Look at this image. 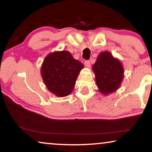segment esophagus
<instances>
[{"instance_id": "obj_1", "label": "esophagus", "mask_w": 152, "mask_h": 152, "mask_svg": "<svg viewBox=\"0 0 152 152\" xmlns=\"http://www.w3.org/2000/svg\"><path fill=\"white\" fill-rule=\"evenodd\" d=\"M84 64H85V67H88V68L90 67L91 63H90V61H88V60H87V61H85Z\"/></svg>"}]
</instances>
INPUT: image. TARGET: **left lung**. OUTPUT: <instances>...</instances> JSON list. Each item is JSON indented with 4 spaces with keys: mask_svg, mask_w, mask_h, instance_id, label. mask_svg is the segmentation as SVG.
I'll list each match as a JSON object with an SVG mask.
<instances>
[{
    "mask_svg": "<svg viewBox=\"0 0 152 152\" xmlns=\"http://www.w3.org/2000/svg\"><path fill=\"white\" fill-rule=\"evenodd\" d=\"M92 69L96 74V85L102 94H107L118 89L123 78L121 62L108 52L100 53Z\"/></svg>",
    "mask_w": 152,
    "mask_h": 152,
    "instance_id": "8db88e82",
    "label": "left lung"
}]
</instances>
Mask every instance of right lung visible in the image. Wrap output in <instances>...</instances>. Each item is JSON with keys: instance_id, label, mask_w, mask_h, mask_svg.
Instances as JSON below:
<instances>
[{"instance_id": "add662e5", "label": "right lung", "mask_w": 152, "mask_h": 152, "mask_svg": "<svg viewBox=\"0 0 152 152\" xmlns=\"http://www.w3.org/2000/svg\"><path fill=\"white\" fill-rule=\"evenodd\" d=\"M83 67L67 51L49 54L41 67V75L46 87L58 96L64 97L73 91L79 72Z\"/></svg>"}]
</instances>
